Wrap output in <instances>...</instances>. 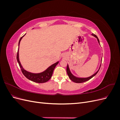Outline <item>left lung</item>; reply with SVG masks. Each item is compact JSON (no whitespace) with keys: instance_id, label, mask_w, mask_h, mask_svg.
Returning <instances> with one entry per match:
<instances>
[{"instance_id":"left-lung-1","label":"left lung","mask_w":120,"mask_h":120,"mask_svg":"<svg viewBox=\"0 0 120 120\" xmlns=\"http://www.w3.org/2000/svg\"><path fill=\"white\" fill-rule=\"evenodd\" d=\"M92 35L93 36H94V37H95L96 38H97L98 41V42H99V43L100 44L99 39V38H98L97 37V36L96 35H95V34H92ZM101 64H100V68H99V70H98V71L96 72V73H95L94 75H92L90 76V77H88V78H78V77H75V76L74 75H73L71 74V72L70 70V68H69V67H68V64L67 67V72L68 75V77L70 78V79H71V80L72 82H76V83H82V82H85L86 81H88L89 80V79H92L93 77H94V76H95L98 73V72L99 71L100 68V67H101Z\"/></svg>"}]
</instances>
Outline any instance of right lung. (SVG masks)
<instances>
[{"instance_id": "1", "label": "right lung", "mask_w": 120, "mask_h": 120, "mask_svg": "<svg viewBox=\"0 0 120 120\" xmlns=\"http://www.w3.org/2000/svg\"><path fill=\"white\" fill-rule=\"evenodd\" d=\"M25 34L23 36H22L19 39V49H18V52L17 53L16 56L17 62L19 64V66L21 68V71H22V74L25 77L32 82H34L37 83H43L48 82V81L51 78L54 69L56 67V65L59 64V61H57L56 63L52 64L45 71H43L41 72H40V73H32V72H29L24 70L22 66H21L19 59V46L21 40L25 35Z\"/></svg>"}]
</instances>
